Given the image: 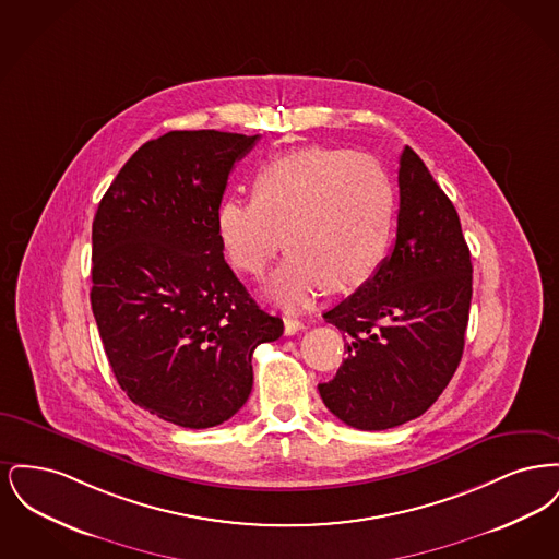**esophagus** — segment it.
Masks as SVG:
<instances>
[{
    "label": "esophagus",
    "instance_id": "esophagus-1",
    "mask_svg": "<svg viewBox=\"0 0 559 559\" xmlns=\"http://www.w3.org/2000/svg\"><path fill=\"white\" fill-rule=\"evenodd\" d=\"M304 329V322L297 319H285V335H295Z\"/></svg>",
    "mask_w": 559,
    "mask_h": 559
}]
</instances>
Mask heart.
<instances>
[{"instance_id":"b5f03b06","label":"heart","mask_w":559,"mask_h":559,"mask_svg":"<svg viewBox=\"0 0 559 559\" xmlns=\"http://www.w3.org/2000/svg\"><path fill=\"white\" fill-rule=\"evenodd\" d=\"M392 212V185L377 160L306 146L264 160L253 199H224L215 230L230 264L255 278L287 242L292 253L272 274L267 293L285 306H301L324 287L346 292L371 276Z\"/></svg>"}]
</instances>
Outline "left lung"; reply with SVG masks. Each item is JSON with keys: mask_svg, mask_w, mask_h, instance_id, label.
Wrapping results in <instances>:
<instances>
[{"mask_svg": "<svg viewBox=\"0 0 559 559\" xmlns=\"http://www.w3.org/2000/svg\"><path fill=\"white\" fill-rule=\"evenodd\" d=\"M392 253L358 292L324 312L347 358L324 406L347 426L379 431L424 415L456 371L472 304V255L451 199L404 146Z\"/></svg>", "mask_w": 559, "mask_h": 559, "instance_id": "1", "label": "left lung"}]
</instances>
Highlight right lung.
<instances>
[{
  "instance_id": "obj_1",
  "label": "right lung",
  "mask_w": 559,
  "mask_h": 559,
  "mask_svg": "<svg viewBox=\"0 0 559 559\" xmlns=\"http://www.w3.org/2000/svg\"><path fill=\"white\" fill-rule=\"evenodd\" d=\"M260 135L167 132L142 144L92 224V312L128 399L163 421H228L253 388L251 356L283 335L224 260L215 213Z\"/></svg>"
}]
</instances>
